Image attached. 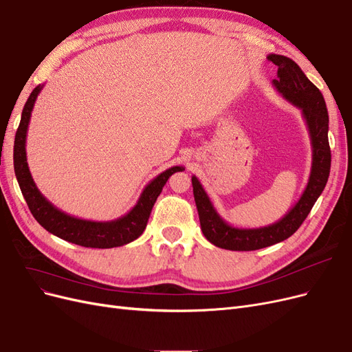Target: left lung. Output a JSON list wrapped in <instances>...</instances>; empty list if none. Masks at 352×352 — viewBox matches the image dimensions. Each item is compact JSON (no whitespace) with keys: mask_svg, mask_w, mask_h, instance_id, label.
<instances>
[{"mask_svg":"<svg viewBox=\"0 0 352 352\" xmlns=\"http://www.w3.org/2000/svg\"><path fill=\"white\" fill-rule=\"evenodd\" d=\"M273 65L278 66V79L272 85L282 97L300 109L308 127L311 141V170L308 184L296 204L286 214L263 228H235L223 219L212 206L206 189L202 188L198 177L192 176L194 198L199 216L201 230L204 236L219 248L230 251H254L270 247L289 238L302 225V221L311 211L314 202L320 197L327 184L330 173L329 146V116L322 92L291 58L279 54L267 56Z\"/></svg>","mask_w":352,"mask_h":352,"instance_id":"left-lung-1","label":"left lung"}]
</instances>
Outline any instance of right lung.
<instances>
[{
	"mask_svg": "<svg viewBox=\"0 0 352 352\" xmlns=\"http://www.w3.org/2000/svg\"><path fill=\"white\" fill-rule=\"evenodd\" d=\"M42 88H44V85H38L29 95L14 138V173L30 212L34 214L39 225L50 233H52V235H56L67 242L80 245V247L114 248L122 247V245L138 239L145 230L148 219H150L151 214V210L158 195L162 194L163 186L166 185L168 177L176 172H182L185 167L173 166L164 170V172L160 173L157 177H154L151 182L144 188L142 194L138 198L133 208L129 212H126L124 216L116 220H85L70 216L67 212L58 210L41 194V190L35 185L34 179H32L26 158V135L30 122V114L32 110H34L35 101Z\"/></svg>",
	"mask_w": 352,
	"mask_h": 352,
	"instance_id": "right-lung-1",
	"label": "right lung"
}]
</instances>
